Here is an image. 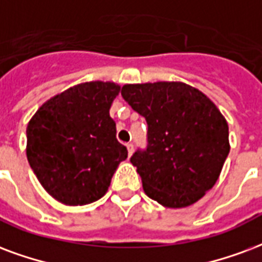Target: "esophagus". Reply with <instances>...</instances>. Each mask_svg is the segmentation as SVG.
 Instances as JSON below:
<instances>
[{
	"label": "esophagus",
	"instance_id": "obj_1",
	"mask_svg": "<svg viewBox=\"0 0 262 262\" xmlns=\"http://www.w3.org/2000/svg\"><path fill=\"white\" fill-rule=\"evenodd\" d=\"M126 147H127V152H129V156H132V154H133V150H135V146H133L132 143H127Z\"/></svg>",
	"mask_w": 262,
	"mask_h": 262
}]
</instances>
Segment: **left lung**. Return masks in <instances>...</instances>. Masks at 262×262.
Instances as JSON below:
<instances>
[{
  "label": "left lung",
  "instance_id": "8db88e82",
  "mask_svg": "<svg viewBox=\"0 0 262 262\" xmlns=\"http://www.w3.org/2000/svg\"><path fill=\"white\" fill-rule=\"evenodd\" d=\"M123 100L146 118V148L130 162L146 194L182 208L212 189L229 154V129L210 98L178 82L125 84Z\"/></svg>",
  "mask_w": 262,
  "mask_h": 262
}]
</instances>
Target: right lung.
I'll use <instances>...</instances> for the list:
<instances>
[{
  "label": "right lung",
  "instance_id": "1",
  "mask_svg": "<svg viewBox=\"0 0 262 262\" xmlns=\"http://www.w3.org/2000/svg\"><path fill=\"white\" fill-rule=\"evenodd\" d=\"M121 87L90 82L42 104L28 125V161L42 187L67 205L105 194L127 150L116 139L110 108Z\"/></svg>",
  "mask_w": 262,
  "mask_h": 262
}]
</instances>
